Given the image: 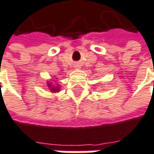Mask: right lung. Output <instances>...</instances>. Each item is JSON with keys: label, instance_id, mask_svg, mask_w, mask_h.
Instances as JSON below:
<instances>
[{"label": "right lung", "instance_id": "obj_1", "mask_svg": "<svg viewBox=\"0 0 154 154\" xmlns=\"http://www.w3.org/2000/svg\"><path fill=\"white\" fill-rule=\"evenodd\" d=\"M49 87H50L51 91H58V88H55V86H51V85H49Z\"/></svg>", "mask_w": 154, "mask_h": 154}]
</instances>
